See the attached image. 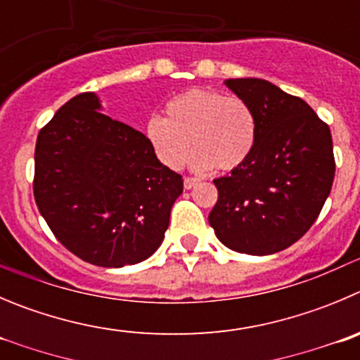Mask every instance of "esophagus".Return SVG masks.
Wrapping results in <instances>:
<instances>
[{
  "label": "esophagus",
  "mask_w": 360,
  "mask_h": 360,
  "mask_svg": "<svg viewBox=\"0 0 360 360\" xmlns=\"http://www.w3.org/2000/svg\"><path fill=\"white\" fill-rule=\"evenodd\" d=\"M198 184H200V180H198V178H193V176L184 178V187H186V189H193V187H196Z\"/></svg>",
  "instance_id": "34e87169"
}]
</instances>
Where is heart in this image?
<instances>
[{"instance_id": "obj_1", "label": "heart", "mask_w": 360, "mask_h": 360, "mask_svg": "<svg viewBox=\"0 0 360 360\" xmlns=\"http://www.w3.org/2000/svg\"><path fill=\"white\" fill-rule=\"evenodd\" d=\"M145 136L157 159L169 169H182L194 148L198 169L215 166L231 171L251 155L256 122L251 108L242 98L194 88L166 105V118H150Z\"/></svg>"}]
</instances>
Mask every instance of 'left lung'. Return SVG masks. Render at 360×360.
<instances>
[{"label":"left lung","mask_w":360,"mask_h":360,"mask_svg":"<svg viewBox=\"0 0 360 360\" xmlns=\"http://www.w3.org/2000/svg\"><path fill=\"white\" fill-rule=\"evenodd\" d=\"M251 108L256 143L251 155L219 191L208 222L226 248L274 255L307 233L332 189L336 160L330 129L306 102L255 77L226 81Z\"/></svg>","instance_id":"obj_1"}]
</instances>
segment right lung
<instances>
[{
  "mask_svg": "<svg viewBox=\"0 0 360 360\" xmlns=\"http://www.w3.org/2000/svg\"><path fill=\"white\" fill-rule=\"evenodd\" d=\"M98 109L94 94L75 95L40 129L33 196L68 251L118 269L159 249L184 180L143 132Z\"/></svg>",
  "mask_w": 360,
  "mask_h": 360,
  "instance_id": "obj_1",
  "label": "right lung"
}]
</instances>
